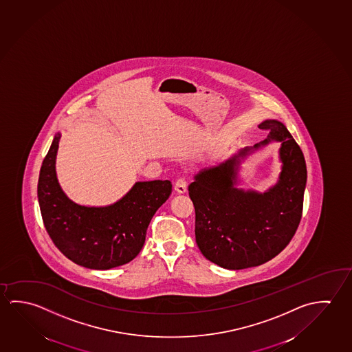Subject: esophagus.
<instances>
[{"label": "esophagus", "instance_id": "esophagus-1", "mask_svg": "<svg viewBox=\"0 0 352 352\" xmlns=\"http://www.w3.org/2000/svg\"><path fill=\"white\" fill-rule=\"evenodd\" d=\"M186 188H188V184H186V180L184 178L178 179L177 183L174 185V190L177 191L178 194H185Z\"/></svg>", "mask_w": 352, "mask_h": 352}]
</instances>
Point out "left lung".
<instances>
[{"mask_svg":"<svg viewBox=\"0 0 352 352\" xmlns=\"http://www.w3.org/2000/svg\"><path fill=\"white\" fill-rule=\"evenodd\" d=\"M258 127L269 131L264 141L204 168L189 185L196 244L206 259L228 270L261 265L276 256L302 217L307 167L300 146L281 121L267 119ZM272 142H280L277 183L265 192L243 190L242 163Z\"/></svg>","mask_w":352,"mask_h":352,"instance_id":"obj_1","label":"left lung"}]
</instances>
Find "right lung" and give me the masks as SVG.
Wrapping results in <instances>:
<instances>
[{"instance_id":"right-lung-1","label":"right lung","mask_w":352,"mask_h":352,"mask_svg":"<svg viewBox=\"0 0 352 352\" xmlns=\"http://www.w3.org/2000/svg\"><path fill=\"white\" fill-rule=\"evenodd\" d=\"M55 135L41 164L38 200L49 236L77 265L109 270L131 261L142 249L151 219L172 192L169 180L136 182L118 201L86 206L71 200L58 183Z\"/></svg>"}]
</instances>
